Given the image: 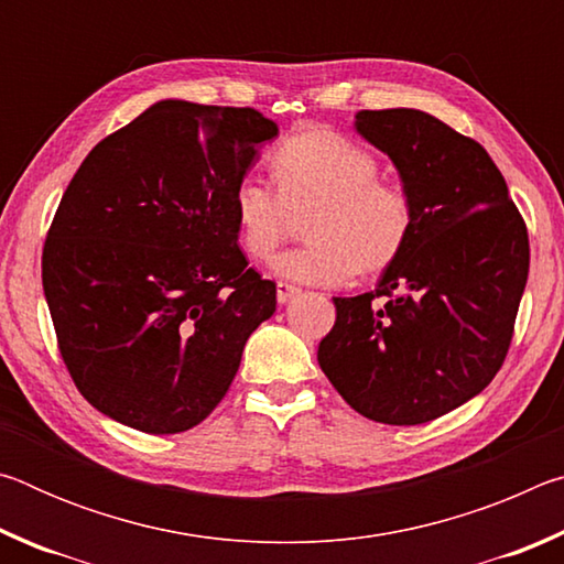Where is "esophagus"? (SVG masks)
<instances>
[{"label": "esophagus", "mask_w": 564, "mask_h": 564, "mask_svg": "<svg viewBox=\"0 0 564 564\" xmlns=\"http://www.w3.org/2000/svg\"><path fill=\"white\" fill-rule=\"evenodd\" d=\"M299 293H301L299 285H293L289 281H279V285H275V299H279V303H289Z\"/></svg>", "instance_id": "esophagus-1"}]
</instances>
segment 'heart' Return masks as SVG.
I'll return each mask as SVG.
<instances>
[{
    "label": "heart",
    "instance_id": "b5f03b06",
    "mask_svg": "<svg viewBox=\"0 0 564 564\" xmlns=\"http://www.w3.org/2000/svg\"><path fill=\"white\" fill-rule=\"evenodd\" d=\"M275 188L243 176L234 218L243 251L269 261L295 218L308 216V243L281 253L273 271L308 285H340L352 273L393 265L413 236L415 204L398 181L378 178V159L340 133L311 129L283 139L269 156Z\"/></svg>",
    "mask_w": 564,
    "mask_h": 564
}]
</instances>
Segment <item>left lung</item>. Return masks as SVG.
Segmentation results:
<instances>
[{"label": "left lung", "mask_w": 564, "mask_h": 564, "mask_svg": "<svg viewBox=\"0 0 564 564\" xmlns=\"http://www.w3.org/2000/svg\"><path fill=\"white\" fill-rule=\"evenodd\" d=\"M415 204L413 236L376 291L333 299L318 362L376 423L420 425L490 386L508 356L530 241L500 169L475 139L417 109L358 111Z\"/></svg>", "instance_id": "obj_1"}]
</instances>
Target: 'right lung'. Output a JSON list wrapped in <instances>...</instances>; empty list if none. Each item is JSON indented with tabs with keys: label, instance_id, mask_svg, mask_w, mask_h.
Wrapping results in <instances>:
<instances>
[{
	"label": "right lung",
	"instance_id": "add662e5",
	"mask_svg": "<svg viewBox=\"0 0 564 564\" xmlns=\"http://www.w3.org/2000/svg\"><path fill=\"white\" fill-rule=\"evenodd\" d=\"M279 127L256 109L159 101L66 186L42 285L74 386L99 413L184 433L221 403L275 283L238 248L234 188Z\"/></svg>",
	"mask_w": 564,
	"mask_h": 564
}]
</instances>
